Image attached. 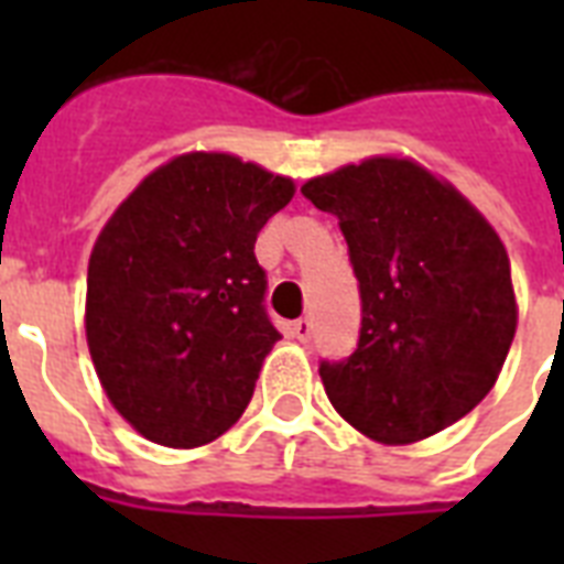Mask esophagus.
Segmentation results:
<instances>
[{"mask_svg": "<svg viewBox=\"0 0 564 564\" xmlns=\"http://www.w3.org/2000/svg\"><path fill=\"white\" fill-rule=\"evenodd\" d=\"M292 336L299 339V343H307L310 336H313V322L307 316L299 318V322H292Z\"/></svg>", "mask_w": 564, "mask_h": 564, "instance_id": "1", "label": "esophagus"}]
</instances>
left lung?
Masks as SVG:
<instances>
[{"label": "left lung", "mask_w": 564, "mask_h": 564, "mask_svg": "<svg viewBox=\"0 0 564 564\" xmlns=\"http://www.w3.org/2000/svg\"><path fill=\"white\" fill-rule=\"evenodd\" d=\"M301 193L339 219L360 283L357 348L318 362L336 412L386 445L468 415L498 380L518 322L507 248L489 221L398 158L343 166Z\"/></svg>", "instance_id": "left-lung-1"}]
</instances>
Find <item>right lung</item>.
Listing matches in <instances>:
<instances>
[{
	"label": "right lung",
	"instance_id": "right-lung-1",
	"mask_svg": "<svg viewBox=\"0 0 564 564\" xmlns=\"http://www.w3.org/2000/svg\"><path fill=\"white\" fill-rule=\"evenodd\" d=\"M295 193L230 154H181L119 204L87 269V345L110 403L166 447L221 436L281 339L257 234Z\"/></svg>",
	"mask_w": 564,
	"mask_h": 564
}]
</instances>
